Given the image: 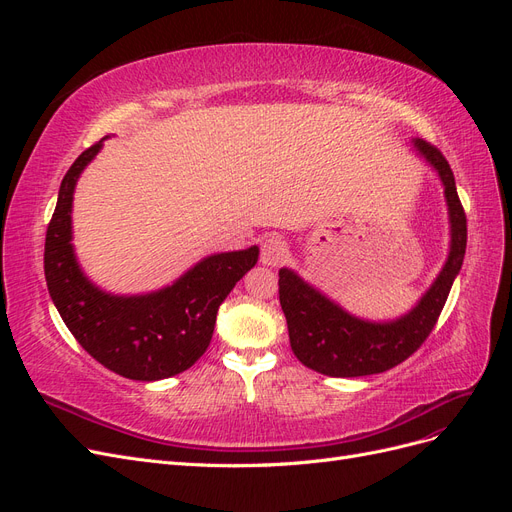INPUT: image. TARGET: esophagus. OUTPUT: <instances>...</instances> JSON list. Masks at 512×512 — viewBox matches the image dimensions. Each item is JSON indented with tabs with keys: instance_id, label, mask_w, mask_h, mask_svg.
<instances>
[{
	"instance_id": "1",
	"label": "esophagus",
	"mask_w": 512,
	"mask_h": 512,
	"mask_svg": "<svg viewBox=\"0 0 512 512\" xmlns=\"http://www.w3.org/2000/svg\"><path fill=\"white\" fill-rule=\"evenodd\" d=\"M288 243L280 235H267L260 241V262L265 267H277L286 258Z\"/></svg>"
}]
</instances>
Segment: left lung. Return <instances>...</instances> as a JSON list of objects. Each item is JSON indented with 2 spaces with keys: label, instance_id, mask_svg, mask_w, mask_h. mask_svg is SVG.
<instances>
[{
  "label": "left lung",
  "instance_id": "obj_1",
  "mask_svg": "<svg viewBox=\"0 0 512 512\" xmlns=\"http://www.w3.org/2000/svg\"><path fill=\"white\" fill-rule=\"evenodd\" d=\"M410 149L436 170L442 181L451 224L446 262L408 314L382 322L346 312L327 294L305 282L299 273L286 267L280 269V303L288 324L290 348L305 367L318 374L333 378L371 376L406 361L431 333L461 271L468 226L453 170L442 153L423 138H412Z\"/></svg>",
  "mask_w": 512,
  "mask_h": 512
}]
</instances>
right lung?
Here are the masks:
<instances>
[{
  "instance_id": "right-lung-1",
  "label": "right lung",
  "mask_w": 512,
  "mask_h": 512,
  "mask_svg": "<svg viewBox=\"0 0 512 512\" xmlns=\"http://www.w3.org/2000/svg\"><path fill=\"white\" fill-rule=\"evenodd\" d=\"M104 141L83 151L61 181L44 243L46 286L61 320L98 363L130 380H164L205 354L218 309L258 262V245L211 254L153 292L113 294L96 286L74 254L72 200L76 181Z\"/></svg>"
}]
</instances>
